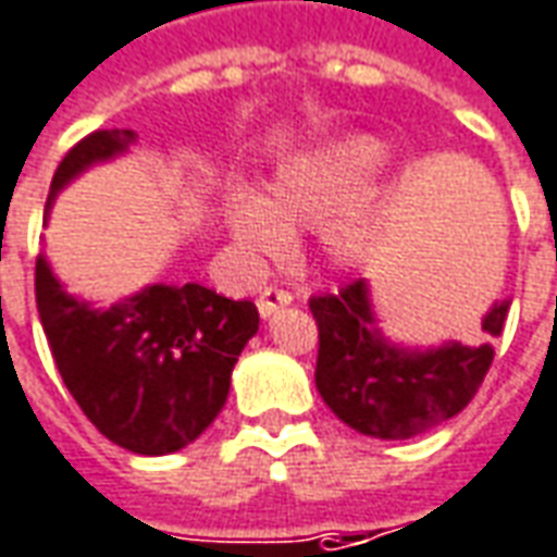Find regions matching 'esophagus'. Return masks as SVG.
<instances>
[{"mask_svg":"<svg viewBox=\"0 0 557 557\" xmlns=\"http://www.w3.org/2000/svg\"><path fill=\"white\" fill-rule=\"evenodd\" d=\"M259 313H262V319H268L271 313H277L280 307H289L292 305V292L286 289H265L262 295H259Z\"/></svg>","mask_w":557,"mask_h":557,"instance_id":"1","label":"esophagus"}]
</instances>
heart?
<instances>
[{"label": "heart", "instance_id": "b5f03b06", "mask_svg": "<svg viewBox=\"0 0 557 557\" xmlns=\"http://www.w3.org/2000/svg\"><path fill=\"white\" fill-rule=\"evenodd\" d=\"M388 153L371 135H344L286 159L268 196L238 189L228 196L225 220L240 250L256 262L283 259L292 232L321 228L322 259L337 271L359 268L376 244V220L364 193L386 169Z\"/></svg>", "mask_w": 557, "mask_h": 557}]
</instances>
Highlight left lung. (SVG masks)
<instances>
[{
    "instance_id": "1",
    "label": "left lung",
    "mask_w": 557,
    "mask_h": 557,
    "mask_svg": "<svg viewBox=\"0 0 557 557\" xmlns=\"http://www.w3.org/2000/svg\"><path fill=\"white\" fill-rule=\"evenodd\" d=\"M507 310L509 301L488 307L482 334L504 332ZM310 313L319 329V395L341 422L380 441H410L461 413L495 359L488 341L395 344L373 310L368 280L310 298Z\"/></svg>"
}]
</instances>
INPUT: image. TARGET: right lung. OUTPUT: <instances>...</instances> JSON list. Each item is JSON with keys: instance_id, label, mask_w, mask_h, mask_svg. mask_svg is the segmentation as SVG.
<instances>
[{"instance_id": "right-lung-1", "label": "right lung", "mask_w": 557, "mask_h": 557, "mask_svg": "<svg viewBox=\"0 0 557 557\" xmlns=\"http://www.w3.org/2000/svg\"><path fill=\"white\" fill-rule=\"evenodd\" d=\"M135 138L132 129H102L77 141L53 174L45 223L65 186L129 153ZM35 301L77 407L135 455H169L196 441L223 410L232 368L259 332L252 301L198 283H150L111 307L92 305L62 286L45 252L35 262Z\"/></svg>"}]
</instances>
